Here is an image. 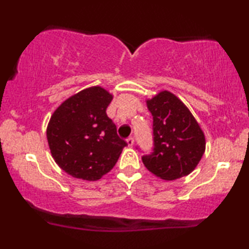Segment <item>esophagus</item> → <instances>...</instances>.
Instances as JSON below:
<instances>
[{"instance_id":"obj_1","label":"esophagus","mask_w":249,"mask_h":249,"mask_svg":"<svg viewBox=\"0 0 249 249\" xmlns=\"http://www.w3.org/2000/svg\"><path fill=\"white\" fill-rule=\"evenodd\" d=\"M134 142H135L134 137H129L127 139V144H128V146H130V147H132V146H134Z\"/></svg>"}]
</instances>
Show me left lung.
Here are the masks:
<instances>
[{"mask_svg":"<svg viewBox=\"0 0 249 249\" xmlns=\"http://www.w3.org/2000/svg\"><path fill=\"white\" fill-rule=\"evenodd\" d=\"M153 115L151 154L142 158L149 172L163 180L188 176L205 152V136L188 107L168 90L147 100Z\"/></svg>","mask_w":249,"mask_h":249,"instance_id":"obj_1","label":"left lung"}]
</instances>
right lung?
<instances>
[{"instance_id":"right-lung-1","label":"right lung","mask_w":249,"mask_h":249,"mask_svg":"<svg viewBox=\"0 0 249 249\" xmlns=\"http://www.w3.org/2000/svg\"><path fill=\"white\" fill-rule=\"evenodd\" d=\"M112 98L100 86L86 88L64 101L50 119L46 136L51 154L73 178L101 179L127 146L107 114Z\"/></svg>"}]
</instances>
